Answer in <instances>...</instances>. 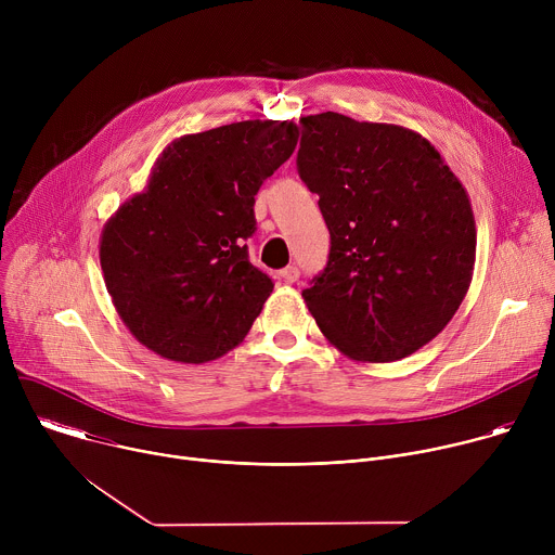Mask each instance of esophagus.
Instances as JSON below:
<instances>
[{"mask_svg":"<svg viewBox=\"0 0 555 555\" xmlns=\"http://www.w3.org/2000/svg\"><path fill=\"white\" fill-rule=\"evenodd\" d=\"M279 276H281L283 281H287V283H296L298 276H300V270H298L296 266H287V268H283V270L279 272Z\"/></svg>","mask_w":555,"mask_h":555,"instance_id":"1","label":"esophagus"}]
</instances>
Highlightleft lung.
<instances>
[{
  "instance_id": "8db88e82",
  "label": "left lung",
  "mask_w": 555,
  "mask_h": 555,
  "mask_svg": "<svg viewBox=\"0 0 555 555\" xmlns=\"http://www.w3.org/2000/svg\"><path fill=\"white\" fill-rule=\"evenodd\" d=\"M298 176L332 234L302 298L323 336L358 362L402 360L452 321L477 257L461 180L422 133L325 112L300 118Z\"/></svg>"
}]
</instances>
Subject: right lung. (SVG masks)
<instances>
[{"label":"right lung","instance_id":"obj_1","mask_svg":"<svg viewBox=\"0 0 555 555\" xmlns=\"http://www.w3.org/2000/svg\"><path fill=\"white\" fill-rule=\"evenodd\" d=\"M296 142L292 120H242L176 138L144 191L107 219L101 268L138 343L202 364L248 336L274 289L248 259L255 195Z\"/></svg>","mask_w":555,"mask_h":555}]
</instances>
